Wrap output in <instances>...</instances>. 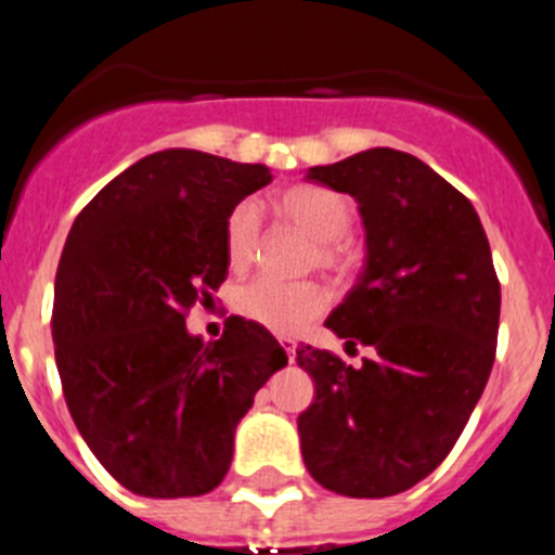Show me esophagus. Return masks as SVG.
<instances>
[{"instance_id":"1","label":"esophagus","mask_w":555,"mask_h":555,"mask_svg":"<svg viewBox=\"0 0 555 555\" xmlns=\"http://www.w3.org/2000/svg\"><path fill=\"white\" fill-rule=\"evenodd\" d=\"M281 347H283V352H286V356H288V361H294V352H297V341H294V338L283 336L281 338Z\"/></svg>"}]
</instances>
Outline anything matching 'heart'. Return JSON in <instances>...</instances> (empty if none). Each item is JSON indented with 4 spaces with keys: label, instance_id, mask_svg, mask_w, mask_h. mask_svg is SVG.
<instances>
[{
    "label": "heart",
    "instance_id": "1",
    "mask_svg": "<svg viewBox=\"0 0 555 555\" xmlns=\"http://www.w3.org/2000/svg\"><path fill=\"white\" fill-rule=\"evenodd\" d=\"M278 210L286 222L308 233L313 242L311 263L331 272H347L352 267V247L347 230L352 224V208L338 191L325 185H292L278 197ZM261 210L244 199L230 210L224 224V253L230 269L242 272L261 253ZM327 292L313 281L286 283L278 278H255L244 283L233 297L235 311L244 320L267 327L272 333H300L308 322L327 311Z\"/></svg>",
    "mask_w": 555,
    "mask_h": 555
}]
</instances>
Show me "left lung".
Instances as JSON below:
<instances>
[{"label": "left lung", "instance_id": "8db88e82", "mask_svg": "<svg viewBox=\"0 0 555 555\" xmlns=\"http://www.w3.org/2000/svg\"><path fill=\"white\" fill-rule=\"evenodd\" d=\"M308 180L358 199L364 272L325 325L372 358L297 350L317 386L297 420L302 459L331 492L389 498L448 459L483 395L500 325L492 249L473 203L409 152L375 146Z\"/></svg>", "mask_w": 555, "mask_h": 555}]
</instances>
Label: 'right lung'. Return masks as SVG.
Masks as SVG:
<instances>
[{
    "label": "right lung",
    "instance_id": "1",
    "mask_svg": "<svg viewBox=\"0 0 555 555\" xmlns=\"http://www.w3.org/2000/svg\"><path fill=\"white\" fill-rule=\"evenodd\" d=\"M267 166L164 150L125 169L68 230L52 338L77 430L121 487L197 498L222 483L235 425L286 366L267 327L230 317L217 341L185 331L228 278L224 224Z\"/></svg>",
    "mask_w": 555,
    "mask_h": 555
}]
</instances>
